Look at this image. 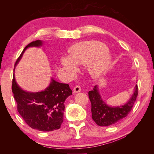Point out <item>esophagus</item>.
<instances>
[{"mask_svg": "<svg viewBox=\"0 0 154 154\" xmlns=\"http://www.w3.org/2000/svg\"><path fill=\"white\" fill-rule=\"evenodd\" d=\"M81 91H82V88L80 85H76L73 88V92L74 93H78V92H80Z\"/></svg>", "mask_w": 154, "mask_h": 154, "instance_id": "34e87169", "label": "esophagus"}]
</instances>
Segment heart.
<instances>
[{"label": "heart", "instance_id": "1", "mask_svg": "<svg viewBox=\"0 0 154 154\" xmlns=\"http://www.w3.org/2000/svg\"><path fill=\"white\" fill-rule=\"evenodd\" d=\"M111 60L110 53L104 44L97 41H84L70 48L69 56L62 57L61 65L71 74L78 71V66H86L92 77L100 78L109 69Z\"/></svg>", "mask_w": 154, "mask_h": 154}]
</instances>
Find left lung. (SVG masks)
Returning a JSON list of instances; mask_svg holds the SVG:
<instances>
[{
	"label": "left lung",
	"mask_w": 154,
	"mask_h": 154,
	"mask_svg": "<svg viewBox=\"0 0 154 154\" xmlns=\"http://www.w3.org/2000/svg\"><path fill=\"white\" fill-rule=\"evenodd\" d=\"M138 95L137 85L128 101L123 105L112 106L107 105L100 94L98 85H95L92 91L88 92L91 103L92 118L101 127L114 125L125 118L131 111Z\"/></svg>",
	"instance_id": "obj_1"
}]
</instances>
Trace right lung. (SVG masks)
<instances>
[{"instance_id":"1","label":"right lung","mask_w":154,"mask_h":154,"mask_svg":"<svg viewBox=\"0 0 154 154\" xmlns=\"http://www.w3.org/2000/svg\"><path fill=\"white\" fill-rule=\"evenodd\" d=\"M42 43V41L38 40L26 45L17 59L15 67L27 48L40 47ZM12 92L17 103L18 113L31 128L39 131L50 132L61 127L63 121L65 101L72 94V91L67 83H59L51 78L49 85L44 91L27 92L17 84L14 75Z\"/></svg>"}]
</instances>
